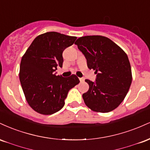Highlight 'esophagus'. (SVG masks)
I'll list each match as a JSON object with an SVG mask.
<instances>
[{
    "mask_svg": "<svg viewBox=\"0 0 150 150\" xmlns=\"http://www.w3.org/2000/svg\"><path fill=\"white\" fill-rule=\"evenodd\" d=\"M80 79V82H83L84 81H85V79L83 78V77H81V78H79Z\"/></svg>",
    "mask_w": 150,
    "mask_h": 150,
    "instance_id": "obj_1",
    "label": "esophagus"
}]
</instances>
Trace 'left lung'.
<instances>
[{
	"instance_id": "8db88e82",
	"label": "left lung",
	"mask_w": 150,
	"mask_h": 150,
	"mask_svg": "<svg viewBox=\"0 0 150 150\" xmlns=\"http://www.w3.org/2000/svg\"><path fill=\"white\" fill-rule=\"evenodd\" d=\"M87 59V67L95 70V82L85 80L89 90L82 94L85 104L96 112L107 113L123 101L132 82L128 56L110 39L94 35L75 42Z\"/></svg>"
}]
</instances>
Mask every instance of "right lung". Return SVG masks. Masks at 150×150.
<instances>
[{"label": "right lung", "instance_id": "obj_1", "mask_svg": "<svg viewBox=\"0 0 150 150\" xmlns=\"http://www.w3.org/2000/svg\"><path fill=\"white\" fill-rule=\"evenodd\" d=\"M76 37L50 32L34 39L22 56L20 80L26 100L37 113L51 115L60 111L70 89L80 82L78 77L56 75L63 66V52L74 44Z\"/></svg>", "mask_w": 150, "mask_h": 150}]
</instances>
